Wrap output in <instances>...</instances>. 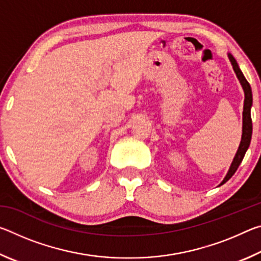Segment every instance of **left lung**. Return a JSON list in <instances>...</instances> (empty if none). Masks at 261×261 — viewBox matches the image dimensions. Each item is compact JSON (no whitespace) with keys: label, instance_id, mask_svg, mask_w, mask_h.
<instances>
[{"label":"left lung","instance_id":"8db88e82","mask_svg":"<svg viewBox=\"0 0 261 261\" xmlns=\"http://www.w3.org/2000/svg\"><path fill=\"white\" fill-rule=\"evenodd\" d=\"M229 60H230L233 71L236 72L237 78L240 79V82L243 86V90H244V94H245V99H244V109H243V134H242V140L240 144V147H238V151L236 153L235 158H233V161L230 166V169H229L228 174L226 177H224L223 182L221 183V185L224 184L228 179H230L231 176L236 173L237 168L240 167L241 162L244 158L245 153L247 151V148L250 146L251 143V137H252V120H251V106H252V91H251V86L249 82L246 81L244 74L242 73V71L238 68V64L236 60L229 54Z\"/></svg>","mask_w":261,"mask_h":261}]
</instances>
